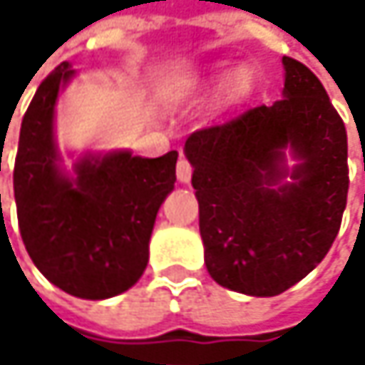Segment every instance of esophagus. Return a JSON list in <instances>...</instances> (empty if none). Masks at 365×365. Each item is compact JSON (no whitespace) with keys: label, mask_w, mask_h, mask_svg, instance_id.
<instances>
[{"label":"esophagus","mask_w":365,"mask_h":365,"mask_svg":"<svg viewBox=\"0 0 365 365\" xmlns=\"http://www.w3.org/2000/svg\"><path fill=\"white\" fill-rule=\"evenodd\" d=\"M178 180L182 183L190 182V178H192V165H190V160L187 158H180L178 160Z\"/></svg>","instance_id":"34e87169"}]
</instances>
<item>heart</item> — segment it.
<instances>
[{
  "label": "heart",
  "mask_w": 365,
  "mask_h": 365,
  "mask_svg": "<svg viewBox=\"0 0 365 365\" xmlns=\"http://www.w3.org/2000/svg\"><path fill=\"white\" fill-rule=\"evenodd\" d=\"M228 69H217L215 73H211V78L207 80V88H211V91H215V88H220L224 82H228L226 84V101H239V99H243L245 95H250V91H252V86H254V78H252V71L250 69H237L235 73H232V78L230 81L227 80Z\"/></svg>",
  "instance_id": "1"
}]
</instances>
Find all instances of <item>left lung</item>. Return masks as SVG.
<instances>
[{
    "label": "left lung",
    "instance_id": "1",
    "mask_svg": "<svg viewBox=\"0 0 365 365\" xmlns=\"http://www.w3.org/2000/svg\"><path fill=\"white\" fill-rule=\"evenodd\" d=\"M283 99L185 139L213 281L277 296L329 252L349 192L346 130L319 78L283 56ZM289 147L299 165L284 167ZM290 175L292 182H280Z\"/></svg>",
    "mask_w": 365,
    "mask_h": 365
}]
</instances>
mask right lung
I'll use <instances>...</instances> for the list:
<instances>
[{
    "label": "right lung",
    "instance_id": "1",
    "mask_svg": "<svg viewBox=\"0 0 365 365\" xmlns=\"http://www.w3.org/2000/svg\"><path fill=\"white\" fill-rule=\"evenodd\" d=\"M73 73L61 63L25 111L14 163L16 215L27 254L50 283L103 300L143 274L156 213L175 183L178 152L160 158L126 150L86 154L67 178L54 143V106Z\"/></svg>",
    "mask_w": 365,
    "mask_h": 365
}]
</instances>
